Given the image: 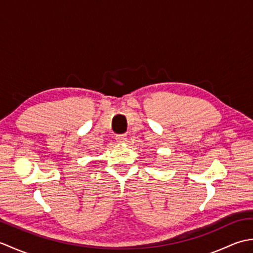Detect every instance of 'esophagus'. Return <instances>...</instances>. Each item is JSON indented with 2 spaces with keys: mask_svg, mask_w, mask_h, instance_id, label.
Returning <instances> with one entry per match:
<instances>
[{
  "mask_svg": "<svg viewBox=\"0 0 253 253\" xmlns=\"http://www.w3.org/2000/svg\"><path fill=\"white\" fill-rule=\"evenodd\" d=\"M126 137H127V136L125 135V133H121V135H116V141L120 142V143L125 142L126 139H127Z\"/></svg>",
  "mask_w": 253,
  "mask_h": 253,
  "instance_id": "obj_1",
  "label": "esophagus"
}]
</instances>
